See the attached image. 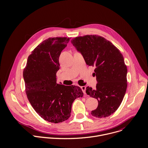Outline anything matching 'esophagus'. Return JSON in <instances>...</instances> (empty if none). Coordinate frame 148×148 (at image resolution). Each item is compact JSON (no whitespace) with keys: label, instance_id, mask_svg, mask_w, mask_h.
<instances>
[{"label":"esophagus","instance_id":"34e87169","mask_svg":"<svg viewBox=\"0 0 148 148\" xmlns=\"http://www.w3.org/2000/svg\"><path fill=\"white\" fill-rule=\"evenodd\" d=\"M81 89H82L83 92L84 93H85V90H86V86H81Z\"/></svg>","mask_w":148,"mask_h":148}]
</instances>
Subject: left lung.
Returning a JSON list of instances; mask_svg holds the SVG:
<instances>
[{"label":"left lung","mask_w":148,"mask_h":148,"mask_svg":"<svg viewBox=\"0 0 148 148\" xmlns=\"http://www.w3.org/2000/svg\"><path fill=\"white\" fill-rule=\"evenodd\" d=\"M71 42L86 64L95 67L96 88L86 89V94L99 103L91 114L98 118L110 116L120 106L127 90V68L123 55L112 42L100 36H79Z\"/></svg>","instance_id":"left-lung-1"}]
</instances>
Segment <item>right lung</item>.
<instances>
[{
	"mask_svg": "<svg viewBox=\"0 0 148 148\" xmlns=\"http://www.w3.org/2000/svg\"><path fill=\"white\" fill-rule=\"evenodd\" d=\"M69 38H51L39 44L28 56L23 71L27 98L44 120L59 123L71 116L72 104L83 93L78 86L57 84L62 51Z\"/></svg>",
	"mask_w": 148,
	"mask_h": 148,
	"instance_id": "add662e5",
	"label": "right lung"
}]
</instances>
